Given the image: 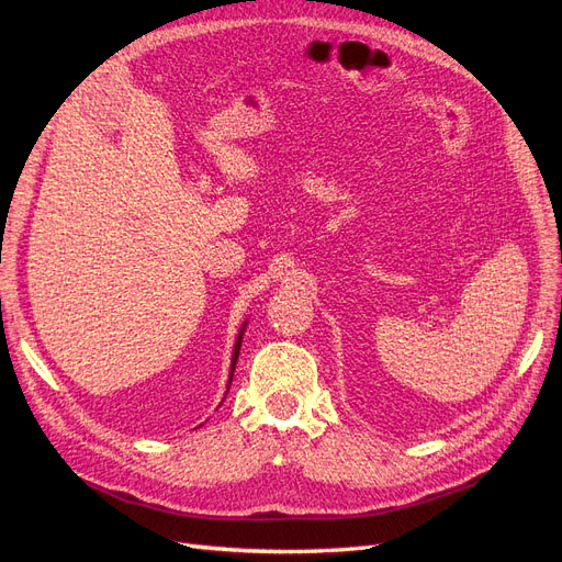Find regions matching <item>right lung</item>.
<instances>
[{"instance_id": "1", "label": "right lung", "mask_w": 562, "mask_h": 562, "mask_svg": "<svg viewBox=\"0 0 562 562\" xmlns=\"http://www.w3.org/2000/svg\"><path fill=\"white\" fill-rule=\"evenodd\" d=\"M248 326V321L241 326L239 330V337H236V345H234V353H232V368H229V384H232V378H234V368H236V359H239V349H241V339H244V330ZM229 384H227V391H229Z\"/></svg>"}]
</instances>
